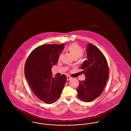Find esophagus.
<instances>
[{
  "label": "esophagus",
  "instance_id": "34e87169",
  "mask_svg": "<svg viewBox=\"0 0 131 131\" xmlns=\"http://www.w3.org/2000/svg\"><path fill=\"white\" fill-rule=\"evenodd\" d=\"M71 79H72V78L71 77H70V76H67V81H70Z\"/></svg>",
  "mask_w": 131,
  "mask_h": 131
}]
</instances>
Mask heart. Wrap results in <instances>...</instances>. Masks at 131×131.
<instances>
[{
	"label": "heart",
	"instance_id": "b5f03b06",
	"mask_svg": "<svg viewBox=\"0 0 131 131\" xmlns=\"http://www.w3.org/2000/svg\"><path fill=\"white\" fill-rule=\"evenodd\" d=\"M66 49L75 59H77L81 57L83 53L82 48L77 43H73L69 45ZM61 56L62 54H60L59 56V59H61Z\"/></svg>",
	"mask_w": 131,
	"mask_h": 131
}]
</instances>
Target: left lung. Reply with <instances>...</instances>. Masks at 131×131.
<instances>
[{
    "mask_svg": "<svg viewBox=\"0 0 131 131\" xmlns=\"http://www.w3.org/2000/svg\"><path fill=\"white\" fill-rule=\"evenodd\" d=\"M87 54V59L81 66L85 80L80 81L77 91L80 100L89 102L102 93L108 79L109 70L105 56L93 44H88Z\"/></svg>",
    "mask_w": 131,
    "mask_h": 131,
    "instance_id": "8db88e82",
    "label": "left lung"
}]
</instances>
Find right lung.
I'll return each mask as SVG.
<instances>
[{"instance_id":"right-lung-1","label":"right lung","mask_w":131,"mask_h":131,"mask_svg":"<svg viewBox=\"0 0 131 131\" xmlns=\"http://www.w3.org/2000/svg\"><path fill=\"white\" fill-rule=\"evenodd\" d=\"M64 48L63 44L40 46L32 51L25 62V78L35 95L47 104L58 99L67 81L65 75L52 77L51 70Z\"/></svg>"}]
</instances>
